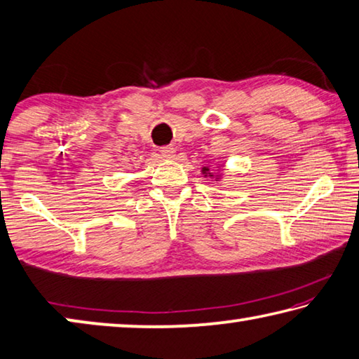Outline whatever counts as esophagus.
Listing matches in <instances>:
<instances>
[{
  "label": "esophagus",
  "mask_w": 359,
  "mask_h": 359,
  "mask_svg": "<svg viewBox=\"0 0 359 359\" xmlns=\"http://www.w3.org/2000/svg\"><path fill=\"white\" fill-rule=\"evenodd\" d=\"M161 155L163 158H166V160H172V158H175V150L172 147H166L161 150Z\"/></svg>",
  "instance_id": "obj_1"
}]
</instances>
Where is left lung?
Here are the masks:
<instances>
[{"label":"left lung","instance_id":"obj_1","mask_svg":"<svg viewBox=\"0 0 359 359\" xmlns=\"http://www.w3.org/2000/svg\"><path fill=\"white\" fill-rule=\"evenodd\" d=\"M218 171L214 172V169H210V166H203L201 168V172L204 174V177H210V179H215V180H222L223 177V172H222V168L217 166Z\"/></svg>","mask_w":359,"mask_h":359}]
</instances>
